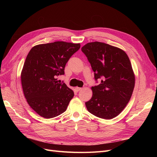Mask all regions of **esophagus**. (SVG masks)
Here are the masks:
<instances>
[{"mask_svg":"<svg viewBox=\"0 0 157 157\" xmlns=\"http://www.w3.org/2000/svg\"><path fill=\"white\" fill-rule=\"evenodd\" d=\"M82 88H79V87H76L75 88V90L77 92H79V91H80V90H81Z\"/></svg>","mask_w":157,"mask_h":157,"instance_id":"1","label":"esophagus"}]
</instances>
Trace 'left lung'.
Wrapping results in <instances>:
<instances>
[{"instance_id": "left-lung-1", "label": "left lung", "mask_w": 157, "mask_h": 157, "mask_svg": "<svg viewBox=\"0 0 157 157\" xmlns=\"http://www.w3.org/2000/svg\"><path fill=\"white\" fill-rule=\"evenodd\" d=\"M82 52L91 65L98 86H92V98L85 103L88 111L103 119H111L122 111L131 98L135 77L129 58L117 47L94 42Z\"/></svg>"}]
</instances>
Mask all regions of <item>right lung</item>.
I'll return each instance as SVG.
<instances>
[{
  "mask_svg": "<svg viewBox=\"0 0 157 157\" xmlns=\"http://www.w3.org/2000/svg\"><path fill=\"white\" fill-rule=\"evenodd\" d=\"M80 44L58 41L36 45L28 54L21 74L24 96L29 106L45 118L67 109L74 92L57 77L65 74L66 63Z\"/></svg>",
  "mask_w": 157,
  "mask_h": 157,
  "instance_id": "obj_1",
  "label": "right lung"
}]
</instances>
